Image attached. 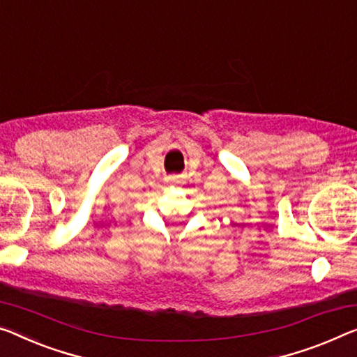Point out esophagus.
<instances>
[{
  "label": "esophagus",
  "instance_id": "34e87169",
  "mask_svg": "<svg viewBox=\"0 0 357 357\" xmlns=\"http://www.w3.org/2000/svg\"><path fill=\"white\" fill-rule=\"evenodd\" d=\"M171 180H172V182H177V178H175V177H174V178H171Z\"/></svg>",
  "mask_w": 357,
  "mask_h": 357
}]
</instances>
